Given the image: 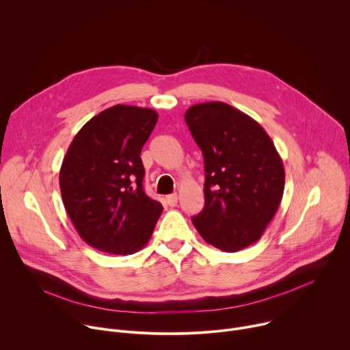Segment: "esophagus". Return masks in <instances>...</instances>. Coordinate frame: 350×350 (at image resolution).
Listing matches in <instances>:
<instances>
[{
    "label": "esophagus",
    "instance_id": "1",
    "mask_svg": "<svg viewBox=\"0 0 350 350\" xmlns=\"http://www.w3.org/2000/svg\"><path fill=\"white\" fill-rule=\"evenodd\" d=\"M177 201H178L177 193H172V195H167V196H166V204H167L169 206H176V205H177Z\"/></svg>",
    "mask_w": 350,
    "mask_h": 350
}]
</instances>
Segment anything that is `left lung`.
I'll return each mask as SVG.
<instances>
[{"label": "left lung", "instance_id": "left-lung-1", "mask_svg": "<svg viewBox=\"0 0 350 350\" xmlns=\"http://www.w3.org/2000/svg\"><path fill=\"white\" fill-rule=\"evenodd\" d=\"M184 118L206 173L205 208L192 223L208 243L238 252L260 239L280 206L282 161L265 129L228 104H196Z\"/></svg>", "mask_w": 350, "mask_h": 350}]
</instances>
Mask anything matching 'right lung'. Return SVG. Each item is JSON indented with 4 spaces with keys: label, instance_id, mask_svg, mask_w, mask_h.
I'll use <instances>...</instances> for the list:
<instances>
[{
    "label": "right lung",
    "instance_id": "add662e5",
    "mask_svg": "<svg viewBox=\"0 0 350 350\" xmlns=\"http://www.w3.org/2000/svg\"><path fill=\"white\" fill-rule=\"evenodd\" d=\"M158 122L149 108L115 105L75 135L59 172L65 209L98 251L131 255L151 238L163 211L142 189L141 149Z\"/></svg>",
    "mask_w": 350,
    "mask_h": 350
}]
</instances>
